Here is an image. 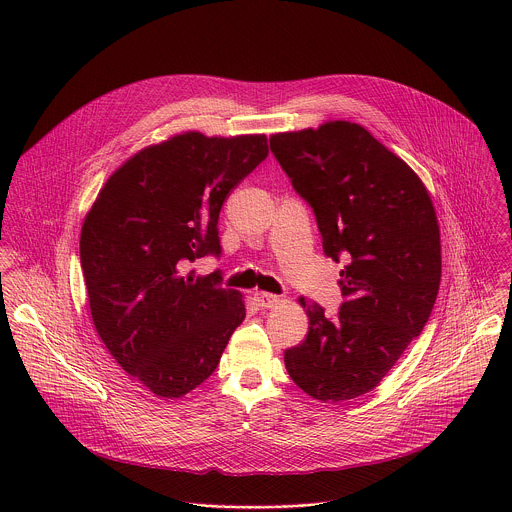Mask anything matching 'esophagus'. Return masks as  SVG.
Masks as SVG:
<instances>
[{
    "mask_svg": "<svg viewBox=\"0 0 512 512\" xmlns=\"http://www.w3.org/2000/svg\"><path fill=\"white\" fill-rule=\"evenodd\" d=\"M254 299L258 301V305L262 309H270V307L280 303V295H274V293L256 292L254 293Z\"/></svg>",
    "mask_w": 512,
    "mask_h": 512,
    "instance_id": "obj_1",
    "label": "esophagus"
}]
</instances>
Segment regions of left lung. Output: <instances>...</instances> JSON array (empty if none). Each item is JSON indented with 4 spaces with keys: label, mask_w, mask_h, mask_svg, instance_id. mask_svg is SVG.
I'll use <instances>...</instances> for the list:
<instances>
[{
    "label": "left lung",
    "mask_w": 512,
    "mask_h": 512,
    "mask_svg": "<svg viewBox=\"0 0 512 512\" xmlns=\"http://www.w3.org/2000/svg\"><path fill=\"white\" fill-rule=\"evenodd\" d=\"M270 149L311 205L325 254L347 260L339 315L299 297L309 331L284 363L311 398L353 400L380 384L430 319L441 280L436 209L414 169L361 124L274 134Z\"/></svg>",
    "instance_id": "obj_1"
}]
</instances>
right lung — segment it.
<instances>
[{
  "mask_svg": "<svg viewBox=\"0 0 512 512\" xmlns=\"http://www.w3.org/2000/svg\"><path fill=\"white\" fill-rule=\"evenodd\" d=\"M268 155L264 134L183 132L120 165L80 230V266L94 327L134 380L181 398L219 365L244 321L242 293L189 264L220 254L219 213Z\"/></svg>",
  "mask_w": 512,
  "mask_h": 512,
  "instance_id": "obj_1",
  "label": "right lung"
}]
</instances>
